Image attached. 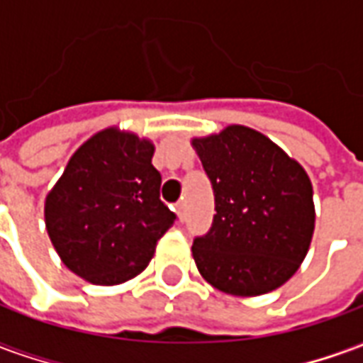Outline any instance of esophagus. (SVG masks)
<instances>
[{
    "label": "esophagus",
    "instance_id": "34e87169",
    "mask_svg": "<svg viewBox=\"0 0 363 363\" xmlns=\"http://www.w3.org/2000/svg\"><path fill=\"white\" fill-rule=\"evenodd\" d=\"M184 212H186V204H184V200H181V202H177V213H179V218H181V221L184 220Z\"/></svg>",
    "mask_w": 363,
    "mask_h": 363
}]
</instances>
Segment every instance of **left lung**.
<instances>
[{"label": "left lung", "instance_id": "8db88e82", "mask_svg": "<svg viewBox=\"0 0 363 363\" xmlns=\"http://www.w3.org/2000/svg\"><path fill=\"white\" fill-rule=\"evenodd\" d=\"M192 145L216 200L212 228L192 243L200 274L231 296L280 288L305 259L315 229L313 186L303 167L245 126Z\"/></svg>", "mask_w": 363, "mask_h": 363}]
</instances>
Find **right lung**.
<instances>
[{"label":"right lung","mask_w":363,"mask_h":363,"mask_svg":"<svg viewBox=\"0 0 363 363\" xmlns=\"http://www.w3.org/2000/svg\"><path fill=\"white\" fill-rule=\"evenodd\" d=\"M153 145L104 130L69 159L46 196V229L60 259L91 284L114 286L147 267L155 245L177 220L159 198Z\"/></svg>","instance_id":"obj_1"}]
</instances>
